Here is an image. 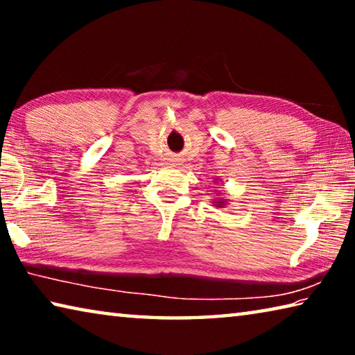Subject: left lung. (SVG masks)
I'll return each mask as SVG.
<instances>
[{
  "instance_id": "8db88e82",
  "label": "left lung",
  "mask_w": 355,
  "mask_h": 355,
  "mask_svg": "<svg viewBox=\"0 0 355 355\" xmlns=\"http://www.w3.org/2000/svg\"><path fill=\"white\" fill-rule=\"evenodd\" d=\"M227 202H228L227 199H222V197H218V199L213 200V205L218 207V208H224Z\"/></svg>"
}]
</instances>
